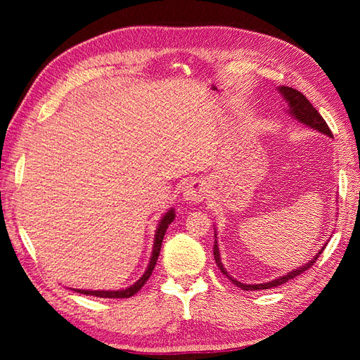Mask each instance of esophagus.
<instances>
[{
	"instance_id": "34e87169",
	"label": "esophagus",
	"mask_w": 360,
	"mask_h": 360,
	"mask_svg": "<svg viewBox=\"0 0 360 360\" xmlns=\"http://www.w3.org/2000/svg\"><path fill=\"white\" fill-rule=\"evenodd\" d=\"M204 195H205V186H204V181L201 179L190 181L184 187V198L187 201L200 202L204 200Z\"/></svg>"
}]
</instances>
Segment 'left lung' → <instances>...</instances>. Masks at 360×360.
<instances>
[{
    "label": "left lung",
    "instance_id": "left-lung-1",
    "mask_svg": "<svg viewBox=\"0 0 360 360\" xmlns=\"http://www.w3.org/2000/svg\"><path fill=\"white\" fill-rule=\"evenodd\" d=\"M278 89H280V93L283 94V97L286 98V102H288V105H289L290 114H292L294 117H297V120H300L302 124H304V125H309L311 128L317 129V131H320V133H325V134H328V136H333L331 129H330V127H328L325 119H323L322 116H320L319 111L314 108V106L311 105V102L308 101L307 97H304L302 93H298V91L294 89V88L281 86V88H278ZM323 249H325V248H322V250H319V254H317L314 258H312L308 264L298 267V269H295V271H292V272H289L288 275H283V277H280V278H275V280H272V281H269V283H262V285H244V283H240V281L233 280L232 277H229L227 271L224 269V266H223V263H221V259H219V250H218V244H217V243L213 244V255H215V263L218 264L219 271L223 272V274L226 275V277H229V280H232L233 285L241 288L243 290H258V289L277 288V286L283 285V283H286V281H289V280L295 278L297 275H300L302 272L309 269V267L316 263V259L319 258L320 254H322Z\"/></svg>",
    "mask_w": 360,
    "mask_h": 360
}]
</instances>
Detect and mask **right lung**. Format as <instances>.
<instances>
[{
  "label": "right lung",
  "mask_w": 360,
  "mask_h": 360,
  "mask_svg": "<svg viewBox=\"0 0 360 360\" xmlns=\"http://www.w3.org/2000/svg\"><path fill=\"white\" fill-rule=\"evenodd\" d=\"M174 219V212L173 210H168L165 213V217L160 219L159 223V227L156 231V238H155V246H153V255H151V259H150V264L147 267V271H145V274L142 275V277L137 280L133 286H129L127 289H122V290H80V289H75L77 292L80 294H86V295H96V297H102V298H128L134 295L137 290H139L145 283H147V280L150 278V275L153 272V269H155L156 266V262H158V257H159V252H160V246H162V240H164V235H165V231L168 224H172Z\"/></svg>",
  "instance_id": "add662e5"
}]
</instances>
